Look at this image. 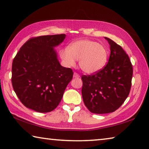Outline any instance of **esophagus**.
<instances>
[{"label":"esophagus","mask_w":149,"mask_h":149,"mask_svg":"<svg viewBox=\"0 0 149 149\" xmlns=\"http://www.w3.org/2000/svg\"><path fill=\"white\" fill-rule=\"evenodd\" d=\"M80 77V75L77 74L76 72L74 73V78H79Z\"/></svg>","instance_id":"esophagus-1"}]
</instances>
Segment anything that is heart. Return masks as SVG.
Listing matches in <instances>:
<instances>
[{
    "instance_id": "b5f03b06",
    "label": "heart",
    "mask_w": 149,
    "mask_h": 149,
    "mask_svg": "<svg viewBox=\"0 0 149 149\" xmlns=\"http://www.w3.org/2000/svg\"><path fill=\"white\" fill-rule=\"evenodd\" d=\"M59 55L67 67L75 65L79 60V66L87 74H94L105 66L108 51L104 45L89 39H79L72 42L68 47L60 49Z\"/></svg>"
}]
</instances>
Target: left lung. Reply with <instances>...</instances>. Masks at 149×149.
Masks as SVG:
<instances>
[{
	"label": "left lung",
	"mask_w": 149,
	"mask_h": 149,
	"mask_svg": "<svg viewBox=\"0 0 149 149\" xmlns=\"http://www.w3.org/2000/svg\"><path fill=\"white\" fill-rule=\"evenodd\" d=\"M110 45V55L104 68L82 75L84 102L91 112L107 114L119 108L130 94L133 67L122 47L104 37Z\"/></svg>",
	"instance_id": "left-lung-1"
}]
</instances>
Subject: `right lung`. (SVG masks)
Here are the masks:
<instances>
[{"label":"right lung","instance_id":"right-lung-1","mask_svg":"<svg viewBox=\"0 0 149 149\" xmlns=\"http://www.w3.org/2000/svg\"><path fill=\"white\" fill-rule=\"evenodd\" d=\"M65 38V34L33 37L25 42L14 58L12 87L27 108L49 112L61 101L72 79L73 71L60 65L54 48Z\"/></svg>","mask_w":149,"mask_h":149}]
</instances>
